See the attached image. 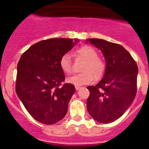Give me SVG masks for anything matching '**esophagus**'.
<instances>
[{
  "mask_svg": "<svg viewBox=\"0 0 149 149\" xmlns=\"http://www.w3.org/2000/svg\"><path fill=\"white\" fill-rule=\"evenodd\" d=\"M80 88H81V87H80V86H76V90H79Z\"/></svg>",
  "mask_w": 149,
  "mask_h": 149,
  "instance_id": "1",
  "label": "esophagus"
}]
</instances>
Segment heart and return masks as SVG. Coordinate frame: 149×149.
<instances>
[{"label": "heart", "instance_id": "obj_1", "mask_svg": "<svg viewBox=\"0 0 149 149\" xmlns=\"http://www.w3.org/2000/svg\"><path fill=\"white\" fill-rule=\"evenodd\" d=\"M78 57H81L85 61L82 67V73H78L67 78L66 81L69 84L75 86L90 83L93 80H99L103 76L106 71V63L103 59L97 57V52L93 47L89 45H83L76 51ZM61 70L66 74L72 72L71 58L69 54H64L59 60Z\"/></svg>", "mask_w": 149, "mask_h": 149}]
</instances>
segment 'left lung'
I'll return each instance as SVG.
<instances>
[{
    "label": "left lung",
    "mask_w": 149,
    "mask_h": 149,
    "mask_svg": "<svg viewBox=\"0 0 149 149\" xmlns=\"http://www.w3.org/2000/svg\"><path fill=\"white\" fill-rule=\"evenodd\" d=\"M100 49L106 61L102 79L95 86H88L87 109L100 123H110L121 117L132 104L136 93L138 67L128 51L119 44L103 39L89 38Z\"/></svg>",
    "instance_id": "obj_1"
}]
</instances>
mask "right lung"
<instances>
[{
	"mask_svg": "<svg viewBox=\"0 0 149 149\" xmlns=\"http://www.w3.org/2000/svg\"><path fill=\"white\" fill-rule=\"evenodd\" d=\"M78 42L76 38L42 40L31 46L19 61L16 92L27 111L41 123H56L67 113L76 89L69 83L60 87L65 76L59 60Z\"/></svg>",
	"mask_w": 149,
	"mask_h": 149,
	"instance_id": "1",
	"label": "right lung"
}]
</instances>
